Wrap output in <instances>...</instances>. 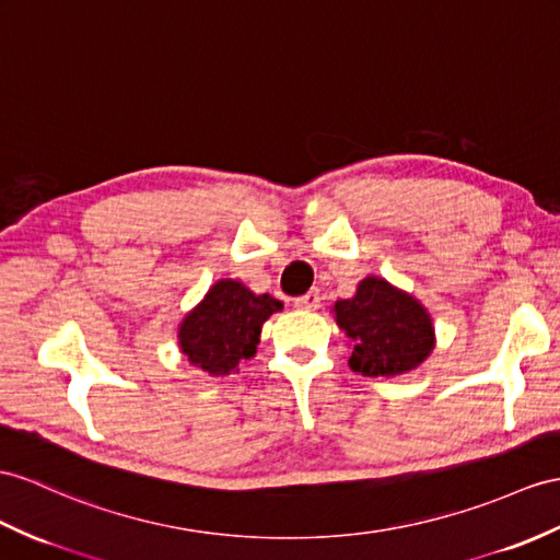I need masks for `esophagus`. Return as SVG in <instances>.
<instances>
[{"instance_id":"esophagus-1","label":"esophagus","mask_w":560,"mask_h":560,"mask_svg":"<svg viewBox=\"0 0 560 560\" xmlns=\"http://www.w3.org/2000/svg\"><path fill=\"white\" fill-rule=\"evenodd\" d=\"M294 306L302 308V311H316L320 306V292L318 290H311L304 296L294 299Z\"/></svg>"}]
</instances>
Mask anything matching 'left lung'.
<instances>
[{
	"label": "left lung",
	"mask_w": 560,
	"mask_h": 560,
	"mask_svg": "<svg viewBox=\"0 0 560 560\" xmlns=\"http://www.w3.org/2000/svg\"><path fill=\"white\" fill-rule=\"evenodd\" d=\"M332 316L351 339L349 368L365 377L411 373L438 345L430 311L377 276L363 278L351 299L335 302Z\"/></svg>",
	"instance_id": "left-lung-1"
}]
</instances>
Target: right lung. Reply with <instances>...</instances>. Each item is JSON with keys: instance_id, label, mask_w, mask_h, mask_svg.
Instances as JSON below:
<instances>
[{"instance_id": "add662e5", "label": "right lung", "mask_w": 560, "mask_h": 560, "mask_svg": "<svg viewBox=\"0 0 560 560\" xmlns=\"http://www.w3.org/2000/svg\"><path fill=\"white\" fill-rule=\"evenodd\" d=\"M278 311L282 302L276 296L256 294L244 282L223 278L177 325V347L211 377L240 373V365L254 357L261 342L264 323Z\"/></svg>"}]
</instances>
